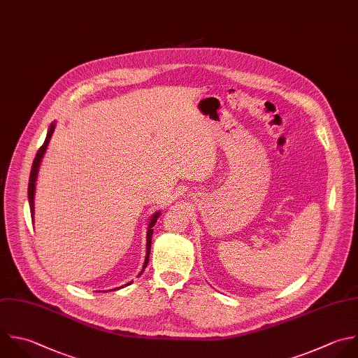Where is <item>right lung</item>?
<instances>
[{
    "mask_svg": "<svg viewBox=\"0 0 358 358\" xmlns=\"http://www.w3.org/2000/svg\"><path fill=\"white\" fill-rule=\"evenodd\" d=\"M55 124L50 126L49 131H48V136H46V140L43 143V145L39 148L35 159H34V164H32V169H31V176H29V185H28V199H29V207H31V214L34 217V213H35V204H34V197H35V185H36V179H38V171H39V166H41V162H42V158L46 152V148H48V144L52 138V134L55 131ZM159 217V213H157L155 215H152L151 218V222L148 225V231H147V255H145V262H144V266H143V270L138 275L143 274V271L145 270L147 264H148V260H150V250H151V241H152V227L155 225L157 222V218ZM130 284V282H129Z\"/></svg>",
    "mask_w": 358,
    "mask_h": 358,
    "instance_id": "1",
    "label": "right lung"
}]
</instances>
